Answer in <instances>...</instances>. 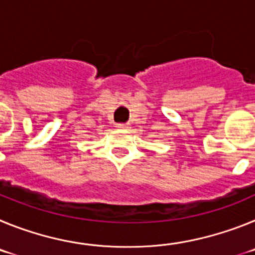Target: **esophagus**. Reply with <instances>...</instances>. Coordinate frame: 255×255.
<instances>
[{"label": "esophagus", "instance_id": "1", "mask_svg": "<svg viewBox=\"0 0 255 255\" xmlns=\"http://www.w3.org/2000/svg\"><path fill=\"white\" fill-rule=\"evenodd\" d=\"M116 128L117 129H128V128H129V125H128V124H117Z\"/></svg>", "mask_w": 255, "mask_h": 255}]
</instances>
